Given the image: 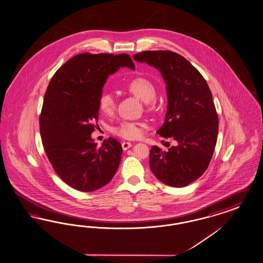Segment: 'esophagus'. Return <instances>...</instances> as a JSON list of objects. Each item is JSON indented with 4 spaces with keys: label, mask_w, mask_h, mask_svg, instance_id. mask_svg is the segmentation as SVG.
<instances>
[{
    "label": "esophagus",
    "mask_w": 263,
    "mask_h": 263,
    "mask_svg": "<svg viewBox=\"0 0 263 263\" xmlns=\"http://www.w3.org/2000/svg\"><path fill=\"white\" fill-rule=\"evenodd\" d=\"M121 146H122V148H123L124 151H126L129 147H132V144H131L130 142H123V143L121 144Z\"/></svg>",
    "instance_id": "obj_1"
}]
</instances>
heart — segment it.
<instances>
[{"label": "heart", "instance_id": "1", "mask_svg": "<svg viewBox=\"0 0 263 263\" xmlns=\"http://www.w3.org/2000/svg\"><path fill=\"white\" fill-rule=\"evenodd\" d=\"M126 89L131 94L136 96L143 102L148 104L156 97V88L152 81L145 77H136L129 81L126 85ZM99 108L105 115H111L116 109V100L114 96L104 92L99 98ZM145 124L142 122L134 121H122L117 126L112 128V132L117 136L134 140L143 135Z\"/></svg>", "mask_w": 263, "mask_h": 263}]
</instances>
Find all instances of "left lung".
I'll list each match as a JSON object with an SVG mask.
<instances>
[{
	"label": "left lung",
	"mask_w": 263,
	"mask_h": 263,
	"mask_svg": "<svg viewBox=\"0 0 263 263\" xmlns=\"http://www.w3.org/2000/svg\"><path fill=\"white\" fill-rule=\"evenodd\" d=\"M133 58L156 67L164 79L167 110L157 133L177 142L167 151L153 146L151 170L170 187H185L206 170L217 141L218 117L209 85L196 67L174 52L145 51Z\"/></svg>",
	"instance_id": "left-lung-1"
}]
</instances>
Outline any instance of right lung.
Instances as JSON below:
<instances>
[{
    "mask_svg": "<svg viewBox=\"0 0 263 263\" xmlns=\"http://www.w3.org/2000/svg\"><path fill=\"white\" fill-rule=\"evenodd\" d=\"M120 67L135 69L129 54H77L58 69L44 97L40 132L46 155L63 182L77 191L104 187L119 166V142L108 138L98 147L91 134L104 85Z\"/></svg>",
    "mask_w": 263,
    "mask_h": 263,
    "instance_id": "right-lung-1",
    "label": "right lung"
}]
</instances>
